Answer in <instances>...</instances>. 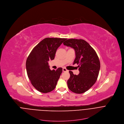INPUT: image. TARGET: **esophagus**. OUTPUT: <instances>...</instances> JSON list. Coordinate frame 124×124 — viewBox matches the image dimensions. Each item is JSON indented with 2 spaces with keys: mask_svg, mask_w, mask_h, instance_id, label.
I'll return each instance as SVG.
<instances>
[{
  "mask_svg": "<svg viewBox=\"0 0 124 124\" xmlns=\"http://www.w3.org/2000/svg\"><path fill=\"white\" fill-rule=\"evenodd\" d=\"M62 71H68V70H67L66 68H63Z\"/></svg>",
  "mask_w": 124,
  "mask_h": 124,
  "instance_id": "1",
  "label": "esophagus"
}]
</instances>
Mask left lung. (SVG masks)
<instances>
[{
    "label": "left lung",
    "mask_w": 124,
    "mask_h": 124,
    "mask_svg": "<svg viewBox=\"0 0 124 124\" xmlns=\"http://www.w3.org/2000/svg\"><path fill=\"white\" fill-rule=\"evenodd\" d=\"M63 44L74 49L75 59L73 64H79L78 75L69 71L70 77L67 81L68 87L74 93H84L96 81L100 68L99 58L94 50L84 39H70L64 42Z\"/></svg>",
    "instance_id": "8db88e82"
}]
</instances>
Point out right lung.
<instances>
[{
    "mask_svg": "<svg viewBox=\"0 0 124 124\" xmlns=\"http://www.w3.org/2000/svg\"><path fill=\"white\" fill-rule=\"evenodd\" d=\"M66 39L45 38L33 49L27 59L28 76L34 87L41 93L50 92L56 87L62 69L51 70L48 61L54 59L57 49Z\"/></svg>",
    "mask_w": 124,
    "mask_h": 124,
    "instance_id": "right-lung-1",
    "label": "right lung"
}]
</instances>
